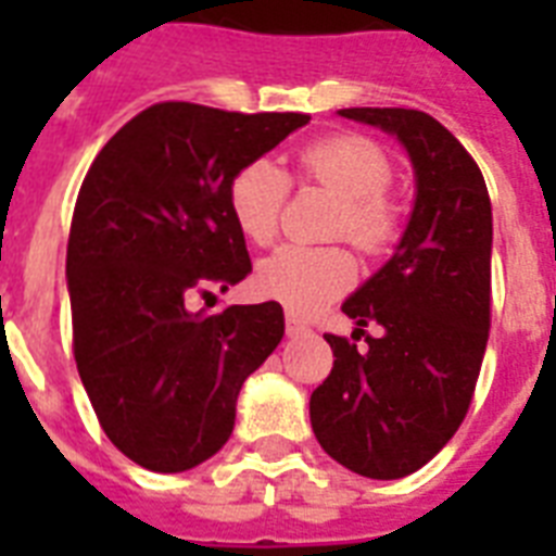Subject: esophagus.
I'll return each instance as SVG.
<instances>
[{"instance_id":"34e87169","label":"esophagus","mask_w":556,"mask_h":556,"mask_svg":"<svg viewBox=\"0 0 556 556\" xmlns=\"http://www.w3.org/2000/svg\"><path fill=\"white\" fill-rule=\"evenodd\" d=\"M308 331V326H305L300 317H294V314H288L286 317V334L288 338H300V334H305Z\"/></svg>"}]
</instances>
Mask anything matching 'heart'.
<instances>
[{
  "label": "heart",
  "instance_id": "1",
  "mask_svg": "<svg viewBox=\"0 0 556 556\" xmlns=\"http://www.w3.org/2000/svg\"><path fill=\"white\" fill-rule=\"evenodd\" d=\"M296 161L305 181L340 199L329 236L349 239L369 256L389 251L401 233V207L389 195L395 169L383 147L366 135L340 132L303 147ZM288 190L286 173L265 159L248 161L236 169L227 185V210L236 230L260 248L274 242ZM355 260L343 244H288L256 265L253 286L262 296L277 300L291 312L308 314L343 294L355 282Z\"/></svg>",
  "mask_w": 556,
  "mask_h": 556
}]
</instances>
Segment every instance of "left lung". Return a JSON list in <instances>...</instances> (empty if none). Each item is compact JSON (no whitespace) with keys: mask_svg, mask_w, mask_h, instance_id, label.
I'll return each mask as SVG.
<instances>
[{"mask_svg":"<svg viewBox=\"0 0 556 556\" xmlns=\"http://www.w3.org/2000/svg\"><path fill=\"white\" fill-rule=\"evenodd\" d=\"M340 115L397 135L418 192L395 256L343 303L352 340L326 334L334 366L312 392V427L349 470L401 479L456 435L473 401L491 331V195L470 152L427 112ZM369 321L378 339L365 334Z\"/></svg>","mask_w":556,"mask_h":556,"instance_id":"left-lung-1","label":"left lung"}]
</instances>
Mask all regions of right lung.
I'll list each match as a JSON object with an SVG mask.
<instances>
[{
  "instance_id": "obj_1",
  "label": "right lung",
  "mask_w": 556,
  "mask_h": 556,
  "mask_svg": "<svg viewBox=\"0 0 556 556\" xmlns=\"http://www.w3.org/2000/svg\"><path fill=\"white\" fill-rule=\"evenodd\" d=\"M308 121L167 100L91 161L65 253L74 361L100 427L135 465L181 473L225 447L244 378L282 340L279 303L201 314L190 300L251 274L227 185Z\"/></svg>"
}]
</instances>
